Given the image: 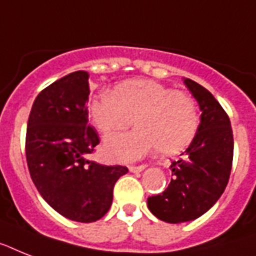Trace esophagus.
Masks as SVG:
<instances>
[{
	"instance_id": "1",
	"label": "esophagus",
	"mask_w": 256,
	"mask_h": 256,
	"mask_svg": "<svg viewBox=\"0 0 256 256\" xmlns=\"http://www.w3.org/2000/svg\"><path fill=\"white\" fill-rule=\"evenodd\" d=\"M144 168H146V166H132V167H128V170L132 174H138V172H142Z\"/></svg>"
}]
</instances>
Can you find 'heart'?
Wrapping results in <instances>:
<instances>
[{
	"label": "heart",
	"mask_w": 256,
	"mask_h": 256,
	"mask_svg": "<svg viewBox=\"0 0 256 256\" xmlns=\"http://www.w3.org/2000/svg\"><path fill=\"white\" fill-rule=\"evenodd\" d=\"M93 124L105 136L136 124L134 132L112 136L105 143L108 156L132 162L158 148L163 156L176 155L190 144L198 128L192 97L148 78L118 84L89 102Z\"/></svg>",
	"instance_id": "heart-1"
}]
</instances>
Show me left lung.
Here are the masks:
<instances>
[{
  "mask_svg": "<svg viewBox=\"0 0 256 256\" xmlns=\"http://www.w3.org/2000/svg\"><path fill=\"white\" fill-rule=\"evenodd\" d=\"M184 84L198 102L200 124L182 159L172 162L168 188L147 198L150 212L168 224L193 221L217 202L229 182L234 152L230 120L214 96L190 78Z\"/></svg>",
  "mask_w": 256,
  "mask_h": 256,
  "instance_id": "8db88e82",
  "label": "left lung"
}]
</instances>
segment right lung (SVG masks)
Masks as SVG:
<instances>
[{"label":"right lung","instance_id":"1","mask_svg":"<svg viewBox=\"0 0 256 256\" xmlns=\"http://www.w3.org/2000/svg\"><path fill=\"white\" fill-rule=\"evenodd\" d=\"M88 78L76 70L43 89L26 132L27 167L40 196L63 217L85 224L106 214L114 184L128 171L89 159L100 139L88 124Z\"/></svg>","mask_w":256,"mask_h":256}]
</instances>
